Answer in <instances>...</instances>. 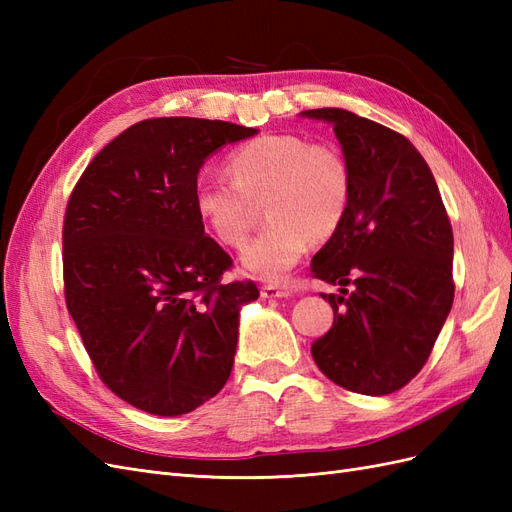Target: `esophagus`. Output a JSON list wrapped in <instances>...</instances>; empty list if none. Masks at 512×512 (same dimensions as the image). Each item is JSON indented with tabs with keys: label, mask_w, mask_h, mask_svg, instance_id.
<instances>
[{
	"label": "esophagus",
	"mask_w": 512,
	"mask_h": 512,
	"mask_svg": "<svg viewBox=\"0 0 512 512\" xmlns=\"http://www.w3.org/2000/svg\"><path fill=\"white\" fill-rule=\"evenodd\" d=\"M262 299H288L292 297V288L286 284H265L260 288Z\"/></svg>",
	"instance_id": "obj_1"
}]
</instances>
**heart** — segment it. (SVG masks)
<instances>
[{"label":"heart","instance_id":"obj_1","mask_svg":"<svg viewBox=\"0 0 512 512\" xmlns=\"http://www.w3.org/2000/svg\"><path fill=\"white\" fill-rule=\"evenodd\" d=\"M230 179L203 170L194 181V209L211 235L241 247L265 200L269 226L245 247L241 265L260 280L277 282L297 265L309 243L342 228L352 198L346 158L331 145L294 134H262L228 158Z\"/></svg>","mask_w":512,"mask_h":512}]
</instances>
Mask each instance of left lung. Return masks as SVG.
Returning <instances> with one entry per match:
<instances>
[{
	"instance_id": "left-lung-1",
	"label": "left lung",
	"mask_w": 512,
	"mask_h": 512,
	"mask_svg": "<svg viewBox=\"0 0 512 512\" xmlns=\"http://www.w3.org/2000/svg\"><path fill=\"white\" fill-rule=\"evenodd\" d=\"M301 117L331 123L352 175L346 220L312 258L318 280L342 286L322 294L335 318L312 356L344 389L389 395L423 369L453 307L451 222L406 136L344 108Z\"/></svg>"
}]
</instances>
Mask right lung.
Returning <instances> with one entry per match:
<instances>
[{
	"mask_svg": "<svg viewBox=\"0 0 512 512\" xmlns=\"http://www.w3.org/2000/svg\"><path fill=\"white\" fill-rule=\"evenodd\" d=\"M256 128L196 117L134 123L85 168L64 222L68 312L102 382L130 406L179 416L235 363L254 282L222 284L232 260L205 235L194 181Z\"/></svg>",
	"mask_w": 512,
	"mask_h": 512,
	"instance_id": "right-lung-1",
	"label": "right lung"
}]
</instances>
